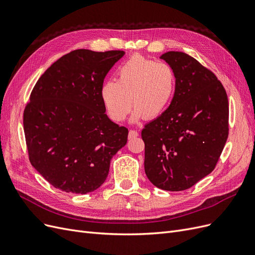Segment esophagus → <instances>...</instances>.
I'll return each instance as SVG.
<instances>
[{
  "mask_svg": "<svg viewBox=\"0 0 255 255\" xmlns=\"http://www.w3.org/2000/svg\"><path fill=\"white\" fill-rule=\"evenodd\" d=\"M138 135H139V133L137 132V130L135 129H130L128 132V138L129 139H132V138H136Z\"/></svg>",
  "mask_w": 255,
  "mask_h": 255,
  "instance_id": "esophagus-1",
  "label": "esophagus"
}]
</instances>
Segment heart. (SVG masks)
<instances>
[{"label":"heart","instance_id":"heart-1","mask_svg":"<svg viewBox=\"0 0 255 255\" xmlns=\"http://www.w3.org/2000/svg\"><path fill=\"white\" fill-rule=\"evenodd\" d=\"M117 81H106L101 86V99L110 118L121 122L132 105L133 121L142 116L155 118L170 103L175 89L172 68L163 61L141 55L129 57L117 69Z\"/></svg>","mask_w":255,"mask_h":255}]
</instances>
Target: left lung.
Segmentation results:
<instances>
[{
  "mask_svg": "<svg viewBox=\"0 0 255 255\" xmlns=\"http://www.w3.org/2000/svg\"><path fill=\"white\" fill-rule=\"evenodd\" d=\"M172 68L175 91L168 109L141 130L144 171L160 189H188L210 174L229 136V101L210 69L183 52L160 56Z\"/></svg>",
  "mask_w": 255,
  "mask_h": 255,
  "instance_id": "1",
  "label": "left lung"
}]
</instances>
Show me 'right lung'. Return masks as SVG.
Returning <instances> with one entry per match:
<instances>
[{"label": "right lung", "instance_id": "right-lung-1", "mask_svg": "<svg viewBox=\"0 0 255 255\" xmlns=\"http://www.w3.org/2000/svg\"><path fill=\"white\" fill-rule=\"evenodd\" d=\"M123 51L74 50L37 81L23 114L30 164L55 188L87 194L105 182L128 129L105 114L101 86Z\"/></svg>", "mask_w": 255, "mask_h": 255}]
</instances>
